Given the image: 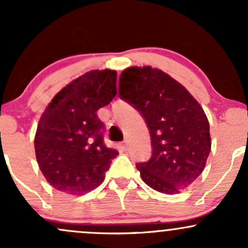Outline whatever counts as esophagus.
<instances>
[{"mask_svg": "<svg viewBox=\"0 0 248 248\" xmlns=\"http://www.w3.org/2000/svg\"><path fill=\"white\" fill-rule=\"evenodd\" d=\"M122 148H124V150H128V141H127V140L124 141V144H122Z\"/></svg>", "mask_w": 248, "mask_h": 248, "instance_id": "obj_1", "label": "esophagus"}]
</instances>
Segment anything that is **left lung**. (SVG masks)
<instances>
[{"label": "left lung", "mask_w": 248, "mask_h": 248, "mask_svg": "<svg viewBox=\"0 0 248 248\" xmlns=\"http://www.w3.org/2000/svg\"><path fill=\"white\" fill-rule=\"evenodd\" d=\"M119 85L120 98L141 113L149 128L152 157L136 164L144 183L168 195L191 186L211 152L209 121L198 101L152 66L124 70Z\"/></svg>", "instance_id": "left-lung-1"}]
</instances>
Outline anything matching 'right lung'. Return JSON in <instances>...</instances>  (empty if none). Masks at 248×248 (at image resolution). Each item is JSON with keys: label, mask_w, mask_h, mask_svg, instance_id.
<instances>
[{"label": "right lung", "mask_w": 248, "mask_h": 248, "mask_svg": "<svg viewBox=\"0 0 248 248\" xmlns=\"http://www.w3.org/2000/svg\"><path fill=\"white\" fill-rule=\"evenodd\" d=\"M115 95V71L93 70L62 88L45 108L35 152L39 169L55 189L80 196L102 183L119 153L105 144L96 112Z\"/></svg>", "instance_id": "add662e5"}]
</instances>
